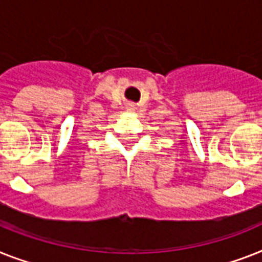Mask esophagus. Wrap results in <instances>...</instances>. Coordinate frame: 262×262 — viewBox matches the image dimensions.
Segmentation results:
<instances>
[{"label": "esophagus", "instance_id": "1", "mask_svg": "<svg viewBox=\"0 0 262 262\" xmlns=\"http://www.w3.org/2000/svg\"><path fill=\"white\" fill-rule=\"evenodd\" d=\"M126 110L127 111H135V103H133V101H128L126 104Z\"/></svg>", "mask_w": 262, "mask_h": 262}]
</instances>
